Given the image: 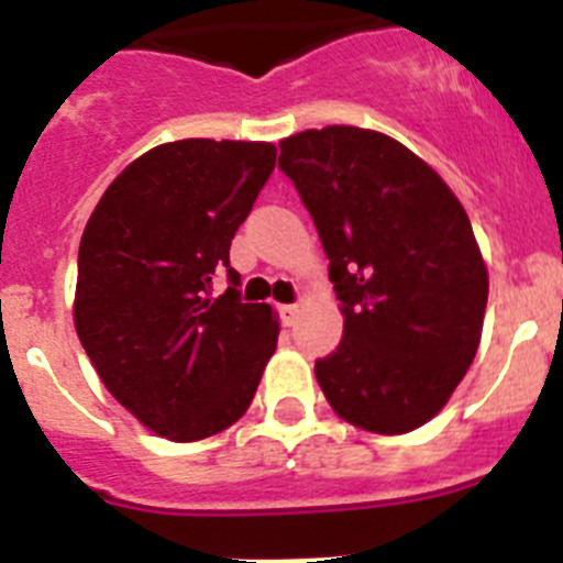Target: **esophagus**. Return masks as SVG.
Masks as SVG:
<instances>
[{"label": "esophagus", "instance_id": "obj_1", "mask_svg": "<svg viewBox=\"0 0 563 563\" xmlns=\"http://www.w3.org/2000/svg\"><path fill=\"white\" fill-rule=\"evenodd\" d=\"M278 316H282V324L292 327L298 321V305H282L278 307Z\"/></svg>", "mask_w": 563, "mask_h": 563}]
</instances>
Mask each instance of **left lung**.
Segmentation results:
<instances>
[{
    "instance_id": "left-lung-1",
    "label": "left lung",
    "mask_w": 563,
    "mask_h": 563,
    "mask_svg": "<svg viewBox=\"0 0 563 563\" xmlns=\"http://www.w3.org/2000/svg\"><path fill=\"white\" fill-rule=\"evenodd\" d=\"M330 258L343 338L316 361L338 417L375 431L420 429L474 363L487 267L465 208L440 174L372 129H307L278 143Z\"/></svg>"
}]
</instances>
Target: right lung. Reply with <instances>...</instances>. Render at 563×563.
<instances>
[{
	"label": "right lung",
	"mask_w": 563,
	"mask_h": 563,
	"mask_svg": "<svg viewBox=\"0 0 563 563\" xmlns=\"http://www.w3.org/2000/svg\"><path fill=\"white\" fill-rule=\"evenodd\" d=\"M273 166V143H163L114 177L84 228L76 332L103 386L154 434L225 431L276 352V312L239 301L228 256ZM220 269L234 287L213 297Z\"/></svg>",
	"instance_id": "1"
}]
</instances>
